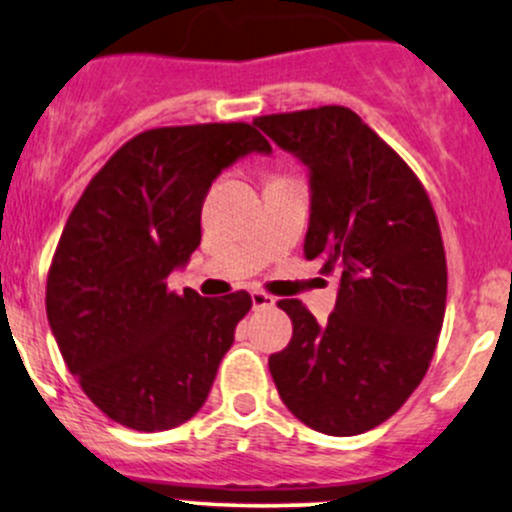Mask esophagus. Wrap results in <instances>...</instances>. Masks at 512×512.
<instances>
[{
  "mask_svg": "<svg viewBox=\"0 0 512 512\" xmlns=\"http://www.w3.org/2000/svg\"><path fill=\"white\" fill-rule=\"evenodd\" d=\"M250 299H252V308H255V311H260V308H269V306H274V299L269 294H265V291H252L250 294Z\"/></svg>",
  "mask_w": 512,
  "mask_h": 512,
  "instance_id": "esophagus-1",
  "label": "esophagus"
}]
</instances>
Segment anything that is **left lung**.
Here are the masks:
<instances>
[{"label":"left lung","mask_w":512,"mask_h":512,"mask_svg":"<svg viewBox=\"0 0 512 512\" xmlns=\"http://www.w3.org/2000/svg\"><path fill=\"white\" fill-rule=\"evenodd\" d=\"M252 123L308 167L303 255L340 274L325 325L301 301H279L294 335L269 372L308 428L359 435L408 401L435 355L447 303L437 216L411 167L355 111L320 106Z\"/></svg>","instance_id":"1"}]
</instances>
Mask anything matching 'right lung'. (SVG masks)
Wrapping results in <instances>:
<instances>
[{
    "label": "right lung",
    "mask_w": 512,
    "mask_h": 512,
    "mask_svg": "<svg viewBox=\"0 0 512 512\" xmlns=\"http://www.w3.org/2000/svg\"><path fill=\"white\" fill-rule=\"evenodd\" d=\"M250 153H272L250 123L153 128L111 155L67 218L48 323L89 401L126 428L187 423L250 311L247 291L201 299L167 289L201 243L213 179Z\"/></svg>",
    "instance_id": "obj_1"
}]
</instances>
